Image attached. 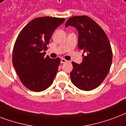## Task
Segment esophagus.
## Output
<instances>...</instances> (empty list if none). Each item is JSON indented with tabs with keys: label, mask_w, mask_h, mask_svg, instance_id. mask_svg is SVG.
Returning <instances> with one entry per match:
<instances>
[{
	"label": "esophagus",
	"mask_w": 126,
	"mask_h": 126,
	"mask_svg": "<svg viewBox=\"0 0 126 126\" xmlns=\"http://www.w3.org/2000/svg\"><path fill=\"white\" fill-rule=\"evenodd\" d=\"M61 63H65V62H67V60L66 59H64V58H61Z\"/></svg>",
	"instance_id": "obj_1"
}]
</instances>
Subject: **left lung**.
<instances>
[{"label":"left lung","instance_id":"obj_1","mask_svg":"<svg viewBox=\"0 0 126 126\" xmlns=\"http://www.w3.org/2000/svg\"><path fill=\"white\" fill-rule=\"evenodd\" d=\"M74 26L78 32V48L83 50V61L72 62L71 81L78 88L91 91L100 85L109 74L112 61L110 43L104 30L91 17H70L65 26Z\"/></svg>","mask_w":126,"mask_h":126}]
</instances>
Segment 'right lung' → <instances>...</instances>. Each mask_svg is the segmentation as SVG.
Here are the masks:
<instances>
[{"instance_id": "obj_1", "label": "right lung", "mask_w": 126, "mask_h": 126, "mask_svg": "<svg viewBox=\"0 0 126 126\" xmlns=\"http://www.w3.org/2000/svg\"><path fill=\"white\" fill-rule=\"evenodd\" d=\"M60 17H37L28 23L14 46L12 63L24 86L35 92L49 87L54 79L60 59L44 57L53 32L64 23Z\"/></svg>"}]
</instances>
